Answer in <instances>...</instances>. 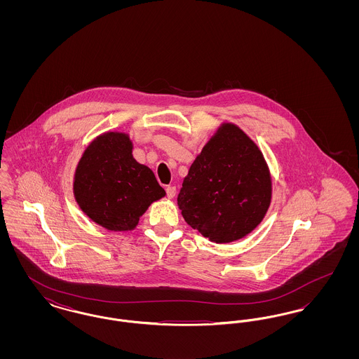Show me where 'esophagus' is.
<instances>
[{
	"label": "esophagus",
	"mask_w": 359,
	"mask_h": 359,
	"mask_svg": "<svg viewBox=\"0 0 359 359\" xmlns=\"http://www.w3.org/2000/svg\"><path fill=\"white\" fill-rule=\"evenodd\" d=\"M175 195H176V187H175V186H168V187H167V196H168L170 199H173Z\"/></svg>",
	"instance_id": "1"
}]
</instances>
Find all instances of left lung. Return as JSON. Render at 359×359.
Masks as SVG:
<instances>
[{
  "label": "left lung",
  "instance_id": "obj_1",
  "mask_svg": "<svg viewBox=\"0 0 359 359\" xmlns=\"http://www.w3.org/2000/svg\"><path fill=\"white\" fill-rule=\"evenodd\" d=\"M271 201L264 154L236 123L223 122L191 164L177 205L192 229L211 242L227 243L252 233Z\"/></svg>",
  "mask_w": 359,
  "mask_h": 359
}]
</instances>
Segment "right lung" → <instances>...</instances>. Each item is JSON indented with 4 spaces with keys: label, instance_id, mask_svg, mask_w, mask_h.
<instances>
[{
    "label": "right lung",
    "instance_id": "add662e5",
    "mask_svg": "<svg viewBox=\"0 0 359 359\" xmlns=\"http://www.w3.org/2000/svg\"><path fill=\"white\" fill-rule=\"evenodd\" d=\"M128 133L104 132L82 154L74 175V198L93 222L109 231H132L142 214L165 196L154 173L133 157Z\"/></svg>",
    "mask_w": 359,
    "mask_h": 359
}]
</instances>
